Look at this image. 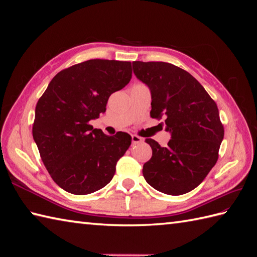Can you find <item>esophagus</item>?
Returning <instances> with one entry per match:
<instances>
[{
    "label": "esophagus",
    "instance_id": "esophagus-1",
    "mask_svg": "<svg viewBox=\"0 0 257 257\" xmlns=\"http://www.w3.org/2000/svg\"><path fill=\"white\" fill-rule=\"evenodd\" d=\"M143 142V138L139 137L137 135H132V144L135 145V144H138V143H142Z\"/></svg>",
    "mask_w": 257,
    "mask_h": 257
}]
</instances>
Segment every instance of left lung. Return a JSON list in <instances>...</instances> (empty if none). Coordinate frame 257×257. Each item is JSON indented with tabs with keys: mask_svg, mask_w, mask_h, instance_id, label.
<instances>
[{
	"mask_svg": "<svg viewBox=\"0 0 257 257\" xmlns=\"http://www.w3.org/2000/svg\"><path fill=\"white\" fill-rule=\"evenodd\" d=\"M133 71L151 92V116L164 115L172 135L166 147L146 139L152 158L143 175L153 189L182 195L203 182L217 161L224 137L219 109L203 85L180 67L135 61Z\"/></svg>",
	"mask_w": 257,
	"mask_h": 257,
	"instance_id": "obj_1",
	"label": "left lung"
}]
</instances>
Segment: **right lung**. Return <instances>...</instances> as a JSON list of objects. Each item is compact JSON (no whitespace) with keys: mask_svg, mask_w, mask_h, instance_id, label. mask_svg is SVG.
Instances as JSON below:
<instances>
[{"mask_svg":"<svg viewBox=\"0 0 257 257\" xmlns=\"http://www.w3.org/2000/svg\"><path fill=\"white\" fill-rule=\"evenodd\" d=\"M131 78V62L88 60L58 73L38 99L33 138L46 169L64 191L87 195L111 181L132 138L107 136L89 121L106 111L108 98Z\"/></svg>","mask_w":257,"mask_h":257,"instance_id":"obj_1","label":"right lung"}]
</instances>
